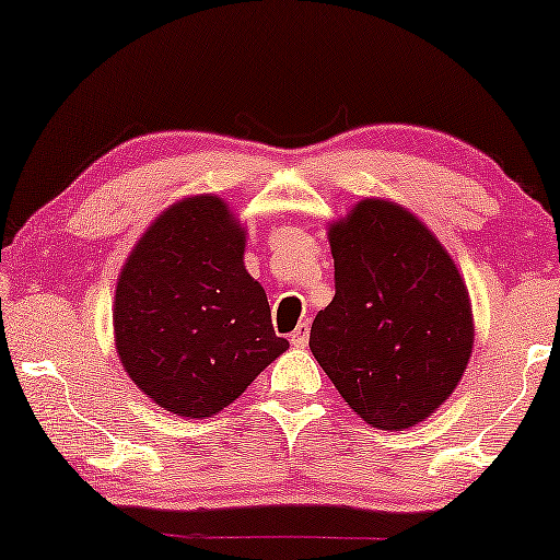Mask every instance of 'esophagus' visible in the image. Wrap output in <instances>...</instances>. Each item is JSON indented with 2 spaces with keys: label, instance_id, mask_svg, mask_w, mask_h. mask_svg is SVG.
I'll return each mask as SVG.
<instances>
[{
  "label": "esophagus",
  "instance_id": "34e87169",
  "mask_svg": "<svg viewBox=\"0 0 560 560\" xmlns=\"http://www.w3.org/2000/svg\"><path fill=\"white\" fill-rule=\"evenodd\" d=\"M308 336H311V328H308V324H301L295 328L293 334H290V343H293V347H305V343H308Z\"/></svg>",
  "mask_w": 560,
  "mask_h": 560
}]
</instances>
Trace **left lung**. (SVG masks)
Here are the masks:
<instances>
[{"label": "left lung", "instance_id": "8db88e82", "mask_svg": "<svg viewBox=\"0 0 560 560\" xmlns=\"http://www.w3.org/2000/svg\"><path fill=\"white\" fill-rule=\"evenodd\" d=\"M328 242L336 295L311 326L313 357L372 428L416 425L469 364V290L431 229L385 198L359 201Z\"/></svg>", "mask_w": 560, "mask_h": 560}]
</instances>
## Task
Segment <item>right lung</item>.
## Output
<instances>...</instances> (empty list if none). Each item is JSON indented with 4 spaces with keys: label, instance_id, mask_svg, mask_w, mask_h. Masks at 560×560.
Segmentation results:
<instances>
[{
    "label": "right lung",
    "instance_id": "right-lung-1",
    "mask_svg": "<svg viewBox=\"0 0 560 560\" xmlns=\"http://www.w3.org/2000/svg\"><path fill=\"white\" fill-rule=\"evenodd\" d=\"M244 226L221 198L190 196L152 221L114 295V343L160 408L211 418L290 343L244 267Z\"/></svg>",
    "mask_w": 560,
    "mask_h": 560
}]
</instances>
